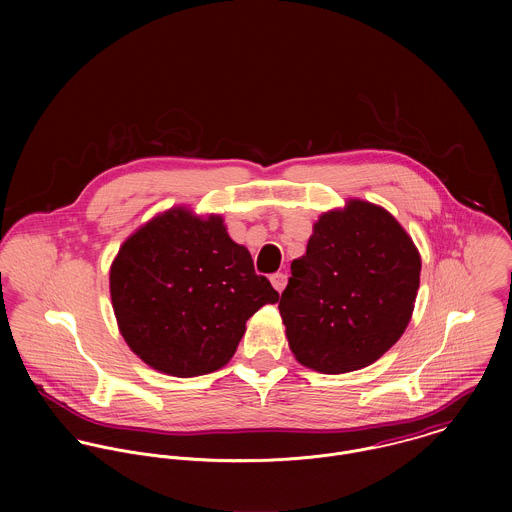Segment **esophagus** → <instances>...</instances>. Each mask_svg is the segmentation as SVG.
<instances>
[{
    "label": "esophagus",
    "instance_id": "1",
    "mask_svg": "<svg viewBox=\"0 0 512 512\" xmlns=\"http://www.w3.org/2000/svg\"><path fill=\"white\" fill-rule=\"evenodd\" d=\"M270 282H272V286H274L278 292L282 293L284 292V288H286V284H288V276L282 274V272H278V274H272Z\"/></svg>",
    "mask_w": 512,
    "mask_h": 512
}]
</instances>
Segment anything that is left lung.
I'll return each mask as SVG.
<instances>
[{
	"instance_id": "obj_1",
	"label": "left lung",
	"mask_w": 512,
	"mask_h": 512,
	"mask_svg": "<svg viewBox=\"0 0 512 512\" xmlns=\"http://www.w3.org/2000/svg\"><path fill=\"white\" fill-rule=\"evenodd\" d=\"M422 260L388 211L361 199L323 213L280 299L295 359L323 374L378 361L406 331Z\"/></svg>"
}]
</instances>
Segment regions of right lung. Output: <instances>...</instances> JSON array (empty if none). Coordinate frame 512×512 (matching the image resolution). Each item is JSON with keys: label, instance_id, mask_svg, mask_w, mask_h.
Segmentation results:
<instances>
[{"label": "right lung", "instance_id": "right-lung-1", "mask_svg": "<svg viewBox=\"0 0 512 512\" xmlns=\"http://www.w3.org/2000/svg\"><path fill=\"white\" fill-rule=\"evenodd\" d=\"M114 315L146 365L179 378L226 365L246 321L280 293L254 272L219 215L185 207L157 215L118 250L110 268Z\"/></svg>", "mask_w": 512, "mask_h": 512}]
</instances>
